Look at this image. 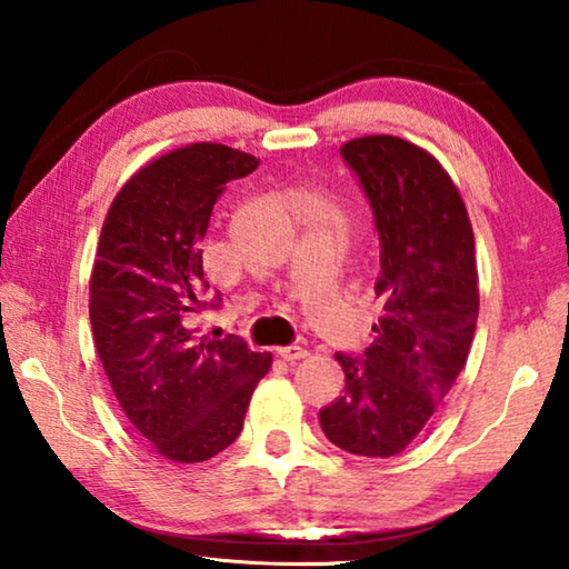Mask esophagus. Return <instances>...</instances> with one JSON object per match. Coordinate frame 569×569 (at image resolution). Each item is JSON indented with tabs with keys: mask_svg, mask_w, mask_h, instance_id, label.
<instances>
[{
	"mask_svg": "<svg viewBox=\"0 0 569 569\" xmlns=\"http://www.w3.org/2000/svg\"><path fill=\"white\" fill-rule=\"evenodd\" d=\"M278 356H281L283 361H301L308 356L306 349H301V346H283V349H278Z\"/></svg>",
	"mask_w": 569,
	"mask_h": 569,
	"instance_id": "obj_1",
	"label": "esophagus"
}]
</instances>
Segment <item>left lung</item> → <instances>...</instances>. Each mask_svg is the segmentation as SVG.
Returning a JSON list of instances; mask_svg holds the SVG:
<instances>
[{
	"label": "left lung",
	"instance_id": "obj_1",
	"mask_svg": "<svg viewBox=\"0 0 569 569\" xmlns=\"http://www.w3.org/2000/svg\"><path fill=\"white\" fill-rule=\"evenodd\" d=\"M359 176L381 240L383 301L361 359L336 353L343 397L321 429L349 455H401L465 369L479 316L475 233L455 180L409 140L366 134L341 146Z\"/></svg>",
	"mask_w": 569,
	"mask_h": 569
}]
</instances>
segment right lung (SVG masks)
Returning <instances> with one entry per match:
<instances>
[{
	"mask_svg": "<svg viewBox=\"0 0 569 569\" xmlns=\"http://www.w3.org/2000/svg\"><path fill=\"white\" fill-rule=\"evenodd\" d=\"M258 162L220 142L176 148L124 182L102 223L90 276L92 339L124 417L180 465L233 445L273 361L238 336L213 341L188 326L206 308L200 240L216 200Z\"/></svg>",
	"mask_w": 569,
	"mask_h": 569,
	"instance_id": "add662e5",
	"label": "right lung"
}]
</instances>
